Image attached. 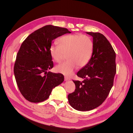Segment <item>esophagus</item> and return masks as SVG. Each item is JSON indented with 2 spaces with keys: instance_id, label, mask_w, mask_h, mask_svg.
I'll return each instance as SVG.
<instances>
[{
  "instance_id": "1",
  "label": "esophagus",
  "mask_w": 133,
  "mask_h": 133,
  "mask_svg": "<svg viewBox=\"0 0 133 133\" xmlns=\"http://www.w3.org/2000/svg\"><path fill=\"white\" fill-rule=\"evenodd\" d=\"M64 79H65V81H69V80H70V78H68V77H66V76H65V78H64Z\"/></svg>"
}]
</instances>
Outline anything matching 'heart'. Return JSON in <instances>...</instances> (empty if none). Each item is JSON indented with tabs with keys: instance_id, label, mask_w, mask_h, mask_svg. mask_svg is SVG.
<instances>
[{
	"instance_id": "1",
	"label": "heart",
	"mask_w": 133,
	"mask_h": 133,
	"mask_svg": "<svg viewBox=\"0 0 133 133\" xmlns=\"http://www.w3.org/2000/svg\"><path fill=\"white\" fill-rule=\"evenodd\" d=\"M59 45L52 44L49 48L51 58L59 63L66 54L68 61L55 67L58 73L70 76L76 68L85 66L90 61L93 53L94 44L87 35L74 34L64 36L59 40Z\"/></svg>"
}]
</instances>
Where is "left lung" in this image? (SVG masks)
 Returning a JSON list of instances; mask_svg holds the SVG:
<instances>
[{"mask_svg":"<svg viewBox=\"0 0 133 133\" xmlns=\"http://www.w3.org/2000/svg\"><path fill=\"white\" fill-rule=\"evenodd\" d=\"M87 34L92 37L93 53L76 74L83 80H73L76 89L68 96L71 107L79 111H89L101 105L113 85L116 73L115 53L109 42L99 33Z\"/></svg>","mask_w":133,"mask_h":133,"instance_id":"left-lung-1","label":"left lung"}]
</instances>
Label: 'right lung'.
I'll use <instances>...</instances> for the list:
<instances>
[{
    "label": "right lung",
    "mask_w": 133,
    "mask_h": 133,
    "mask_svg": "<svg viewBox=\"0 0 133 133\" xmlns=\"http://www.w3.org/2000/svg\"><path fill=\"white\" fill-rule=\"evenodd\" d=\"M70 33L66 28L46 25L32 33L22 44L14 73L20 91L28 101H44L63 82V74L48 71L53 67L49 48L54 39Z\"/></svg>",
    "instance_id": "add662e5"
}]
</instances>
